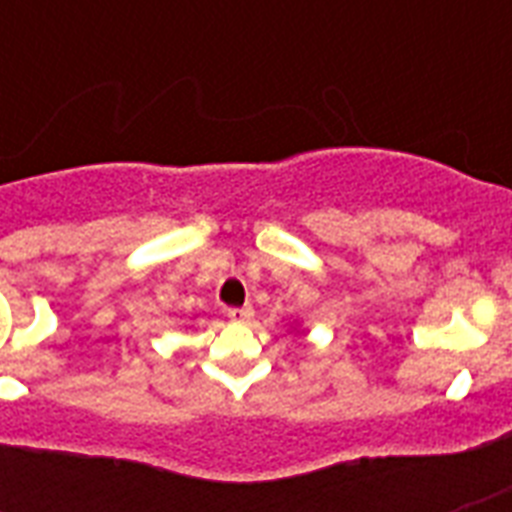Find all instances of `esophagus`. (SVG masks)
I'll return each mask as SVG.
<instances>
[{"instance_id": "1", "label": "esophagus", "mask_w": 512, "mask_h": 512, "mask_svg": "<svg viewBox=\"0 0 512 512\" xmlns=\"http://www.w3.org/2000/svg\"><path fill=\"white\" fill-rule=\"evenodd\" d=\"M225 316H228L231 321H236V324H247V321L255 319V308H252V305H244V308H228Z\"/></svg>"}]
</instances>
